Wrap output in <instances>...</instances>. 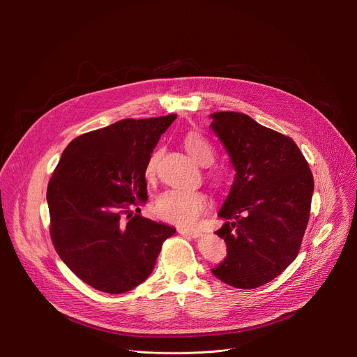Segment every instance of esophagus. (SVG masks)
<instances>
[{
  "instance_id": "obj_1",
  "label": "esophagus",
  "mask_w": 357,
  "mask_h": 357,
  "mask_svg": "<svg viewBox=\"0 0 357 357\" xmlns=\"http://www.w3.org/2000/svg\"><path fill=\"white\" fill-rule=\"evenodd\" d=\"M178 233L181 236H188V237H192V238H197V237L201 236V233L197 231V230H186V229H178Z\"/></svg>"
}]
</instances>
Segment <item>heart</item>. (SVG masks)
Returning <instances> with one entry per match:
<instances>
[{"label":"heart","mask_w":357,"mask_h":357,"mask_svg":"<svg viewBox=\"0 0 357 357\" xmlns=\"http://www.w3.org/2000/svg\"><path fill=\"white\" fill-rule=\"evenodd\" d=\"M183 146L192 159L201 165H208L214 160L215 150L213 144L197 131H190L183 137ZM156 160L158 153L153 152L146 162L144 176L149 181H152L156 175ZM211 179L215 183H221L224 175L218 171H213ZM205 207H207V198L199 191L167 190L158 197L155 211L163 221L176 224L181 227H192L199 221Z\"/></svg>","instance_id":"1"}]
</instances>
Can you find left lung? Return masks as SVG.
Masks as SVG:
<instances>
[{
    "label": "left lung",
    "mask_w": 357,
    "mask_h": 357,
    "mask_svg": "<svg viewBox=\"0 0 357 357\" xmlns=\"http://www.w3.org/2000/svg\"><path fill=\"white\" fill-rule=\"evenodd\" d=\"M211 128L236 169L218 215L217 236L227 257L211 272L240 289L265 285L282 273L301 248L314 179L295 142L234 111L211 114Z\"/></svg>",
    "instance_id": "obj_1"
}]
</instances>
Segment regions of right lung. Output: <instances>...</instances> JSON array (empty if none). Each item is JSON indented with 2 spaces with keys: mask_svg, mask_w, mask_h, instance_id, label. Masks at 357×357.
<instances>
[{
  "mask_svg": "<svg viewBox=\"0 0 357 357\" xmlns=\"http://www.w3.org/2000/svg\"><path fill=\"white\" fill-rule=\"evenodd\" d=\"M176 114L126 119L73 139L47 185L50 237L63 264L107 294L136 288L153 272L175 229L140 215L144 166Z\"/></svg>",
  "mask_w": 357,
  "mask_h": 357,
  "instance_id": "obj_1",
  "label": "right lung"
}]
</instances>
